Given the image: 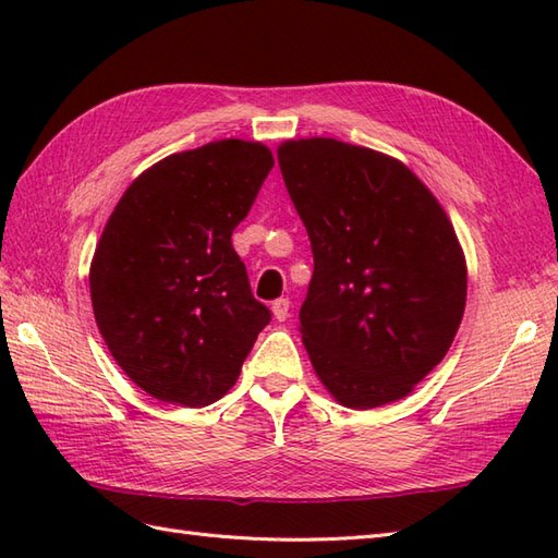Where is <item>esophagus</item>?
I'll use <instances>...</instances> for the list:
<instances>
[{
	"instance_id": "34e87169",
	"label": "esophagus",
	"mask_w": 558,
	"mask_h": 558,
	"mask_svg": "<svg viewBox=\"0 0 558 558\" xmlns=\"http://www.w3.org/2000/svg\"><path fill=\"white\" fill-rule=\"evenodd\" d=\"M270 312H272V318H276V322H286V318L290 316V300H286V298L276 300L270 306Z\"/></svg>"
}]
</instances>
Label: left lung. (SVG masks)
I'll return each instance as SVG.
<instances>
[{"label":"left lung","instance_id":"1","mask_svg":"<svg viewBox=\"0 0 558 558\" xmlns=\"http://www.w3.org/2000/svg\"><path fill=\"white\" fill-rule=\"evenodd\" d=\"M310 232L314 276L300 333L340 405L410 396L446 357L468 300V264L444 206L405 162L338 138L278 146Z\"/></svg>","mask_w":558,"mask_h":558}]
</instances>
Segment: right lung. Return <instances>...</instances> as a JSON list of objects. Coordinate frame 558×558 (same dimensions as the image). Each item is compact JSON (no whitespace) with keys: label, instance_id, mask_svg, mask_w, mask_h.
<instances>
[{"label":"right lung","instance_id":"1","mask_svg":"<svg viewBox=\"0 0 558 558\" xmlns=\"http://www.w3.org/2000/svg\"><path fill=\"white\" fill-rule=\"evenodd\" d=\"M260 141L172 153L126 186L90 260V302L114 362L148 396L204 408L236 384L270 322L232 246L272 168Z\"/></svg>","mask_w":558,"mask_h":558}]
</instances>
